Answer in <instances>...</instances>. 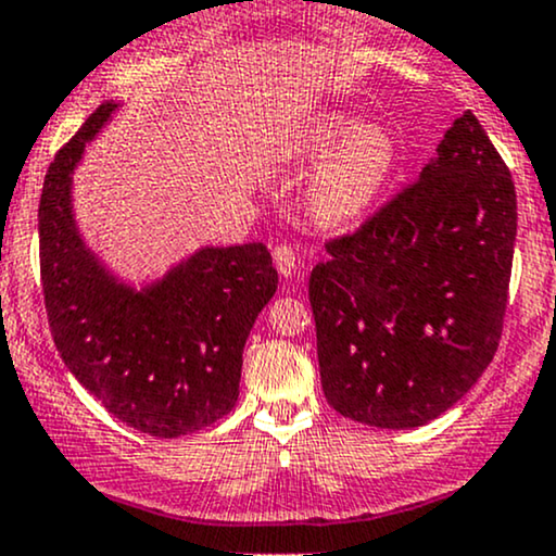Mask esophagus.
Returning a JSON list of instances; mask_svg holds the SVG:
<instances>
[{
  "label": "esophagus",
  "instance_id": "1",
  "mask_svg": "<svg viewBox=\"0 0 556 556\" xmlns=\"http://www.w3.org/2000/svg\"><path fill=\"white\" fill-rule=\"evenodd\" d=\"M274 266L282 277H292L298 271V256L290 245H277L274 248Z\"/></svg>",
  "mask_w": 556,
  "mask_h": 556
}]
</instances>
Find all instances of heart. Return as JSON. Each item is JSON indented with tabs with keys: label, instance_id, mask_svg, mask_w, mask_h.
Returning <instances> with one entry per match:
<instances>
[{
	"label": "heart",
	"instance_id": "b5f03b06",
	"mask_svg": "<svg viewBox=\"0 0 556 556\" xmlns=\"http://www.w3.org/2000/svg\"><path fill=\"white\" fill-rule=\"evenodd\" d=\"M290 162L318 167L305 188V212L321 229L366 219L394 169V140L379 123L350 112H321L290 143Z\"/></svg>",
	"mask_w": 556,
	"mask_h": 556
}]
</instances>
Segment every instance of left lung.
Listing matches in <instances>:
<instances>
[{
  "instance_id": "obj_1",
  "label": "left lung",
  "mask_w": 556,
  "mask_h": 556,
  "mask_svg": "<svg viewBox=\"0 0 556 556\" xmlns=\"http://www.w3.org/2000/svg\"><path fill=\"white\" fill-rule=\"evenodd\" d=\"M515 235L513 177L463 112L418 180L311 271L329 405L400 431L463 400L500 344Z\"/></svg>"
}]
</instances>
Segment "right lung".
Masks as SVG:
<instances>
[{"label": "right lung", "mask_w": 556, "mask_h": 556, "mask_svg": "<svg viewBox=\"0 0 556 556\" xmlns=\"http://www.w3.org/2000/svg\"><path fill=\"white\" fill-rule=\"evenodd\" d=\"M117 110L119 101H104L43 180V300L70 374L125 426L175 439L235 407L242 348L279 277L264 242L203 245L140 285L88 245L75 216L73 172Z\"/></svg>", "instance_id": "add662e5"}]
</instances>
